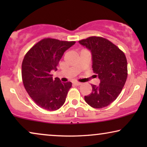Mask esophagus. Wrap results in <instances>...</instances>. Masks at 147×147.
I'll return each mask as SVG.
<instances>
[{
  "label": "esophagus",
  "mask_w": 147,
  "mask_h": 147,
  "mask_svg": "<svg viewBox=\"0 0 147 147\" xmlns=\"http://www.w3.org/2000/svg\"><path fill=\"white\" fill-rule=\"evenodd\" d=\"M73 84L76 86H80L82 84V83H80V82H74Z\"/></svg>",
  "instance_id": "esophagus-1"
}]
</instances>
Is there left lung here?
Here are the masks:
<instances>
[{
  "instance_id": "8db88e82",
  "label": "left lung",
  "mask_w": 147,
  "mask_h": 147,
  "mask_svg": "<svg viewBox=\"0 0 147 147\" xmlns=\"http://www.w3.org/2000/svg\"><path fill=\"white\" fill-rule=\"evenodd\" d=\"M91 51L92 68L100 83L92 85V92L85 96L88 104L94 108L110 105L121 92L128 76L127 60L124 52L109 40L92 36L79 41Z\"/></svg>"
}]
</instances>
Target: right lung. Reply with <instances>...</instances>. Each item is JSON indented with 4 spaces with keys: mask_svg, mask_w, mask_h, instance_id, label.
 I'll return each instance as SVG.
<instances>
[{
    "mask_svg": "<svg viewBox=\"0 0 147 147\" xmlns=\"http://www.w3.org/2000/svg\"><path fill=\"white\" fill-rule=\"evenodd\" d=\"M75 43L45 38L25 54L21 71L23 85L30 97L41 108L55 111L63 105L72 84L61 83L57 78L53 80L51 71L57 69L64 52Z\"/></svg>",
    "mask_w": 147,
    "mask_h": 147,
    "instance_id": "right-lung-1",
    "label": "right lung"
}]
</instances>
